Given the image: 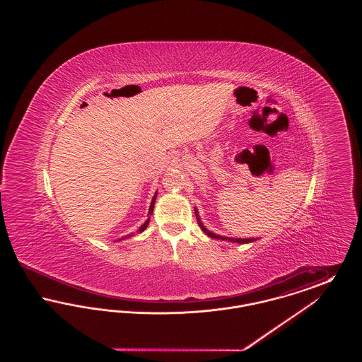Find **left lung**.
I'll return each instance as SVG.
<instances>
[{"instance_id":"left-lung-1","label":"left lung","mask_w":362,"mask_h":362,"mask_svg":"<svg viewBox=\"0 0 362 362\" xmlns=\"http://www.w3.org/2000/svg\"><path fill=\"white\" fill-rule=\"evenodd\" d=\"M195 216H197V220H198V224L201 226V229L206 233L209 238H211V239H221V240H228L232 241V243H239V244H244V243H251V241L255 240V239H232V238H224V236H220V235H216V233H213V232H210V230H207L206 228H205V225L202 224V221L199 220V216H198V211L195 210Z\"/></svg>"}]
</instances>
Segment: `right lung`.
Listing matches in <instances>:
<instances>
[{"mask_svg": "<svg viewBox=\"0 0 362 362\" xmlns=\"http://www.w3.org/2000/svg\"><path fill=\"white\" fill-rule=\"evenodd\" d=\"M156 197H157V191L155 192V197H153V199H152V202H151V206H149V213H148V216H151L152 213H153V207H155V202H156ZM148 224H149V218L144 223V224L141 225L139 226V229H137V232H134V233H130V235H126V236H123V238H121L119 240H124V239H129V238H132V236H134L136 233H141V232H144L146 228H148Z\"/></svg>", "mask_w": 362, "mask_h": 362, "instance_id": "add662e5", "label": "right lung"}]
</instances>
